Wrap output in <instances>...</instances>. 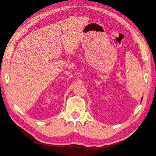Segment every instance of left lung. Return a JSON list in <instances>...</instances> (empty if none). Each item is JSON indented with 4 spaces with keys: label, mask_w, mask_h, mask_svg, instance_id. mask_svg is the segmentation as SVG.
Returning <instances> with one entry per match:
<instances>
[{
    "label": "left lung",
    "mask_w": 156,
    "mask_h": 156,
    "mask_svg": "<svg viewBox=\"0 0 156 156\" xmlns=\"http://www.w3.org/2000/svg\"><path fill=\"white\" fill-rule=\"evenodd\" d=\"M143 97L141 98V101H140V102H142V101H143Z\"/></svg>",
    "instance_id": "1"
}]
</instances>
